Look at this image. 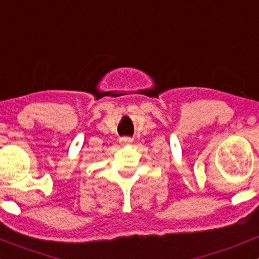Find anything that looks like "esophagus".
<instances>
[{"instance_id":"34e87169","label":"esophagus","mask_w":259,"mask_h":259,"mask_svg":"<svg viewBox=\"0 0 259 259\" xmlns=\"http://www.w3.org/2000/svg\"><path fill=\"white\" fill-rule=\"evenodd\" d=\"M132 141H133V139L131 138V137H122V138H120V143L123 144V145L131 144V143H132Z\"/></svg>"}]
</instances>
